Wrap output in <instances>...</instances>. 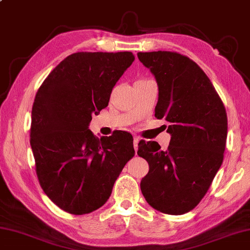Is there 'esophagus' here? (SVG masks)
<instances>
[{
	"instance_id": "34e87169",
	"label": "esophagus",
	"mask_w": 250,
	"mask_h": 250,
	"mask_svg": "<svg viewBox=\"0 0 250 250\" xmlns=\"http://www.w3.org/2000/svg\"><path fill=\"white\" fill-rule=\"evenodd\" d=\"M141 141H143V140H141L139 137L136 136L135 138H133V147H135L136 152H137V150H138V145H139V144L141 143Z\"/></svg>"
}]
</instances>
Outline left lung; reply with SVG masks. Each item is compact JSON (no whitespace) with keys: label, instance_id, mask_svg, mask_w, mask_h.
I'll return each mask as SVG.
<instances>
[{"label":"left lung","instance_id":"8db88e82","mask_svg":"<svg viewBox=\"0 0 250 250\" xmlns=\"http://www.w3.org/2000/svg\"><path fill=\"white\" fill-rule=\"evenodd\" d=\"M158 84L155 117L168 122L170 143L138 148L149 164L140 188L149 206L167 214H184L206 195L223 161L228 119L225 105L200 66L174 51L138 53Z\"/></svg>","mask_w":250,"mask_h":250}]
</instances>
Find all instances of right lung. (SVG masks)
Wrapping results in <instances>:
<instances>
[{
  "label": "right lung",
  "instance_id": "obj_1",
  "mask_svg": "<svg viewBox=\"0 0 250 250\" xmlns=\"http://www.w3.org/2000/svg\"><path fill=\"white\" fill-rule=\"evenodd\" d=\"M133 61L130 51L72 54L37 92L30 129L36 173L46 195L68 213L101 208L135 156L129 132L99 139L88 129L92 115L107 106L112 88Z\"/></svg>",
  "mask_w": 250,
  "mask_h": 250
}]
</instances>
